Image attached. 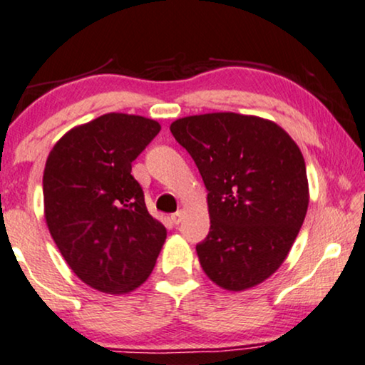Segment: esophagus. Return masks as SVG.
Listing matches in <instances>:
<instances>
[{
    "label": "esophagus",
    "mask_w": 365,
    "mask_h": 365,
    "mask_svg": "<svg viewBox=\"0 0 365 365\" xmlns=\"http://www.w3.org/2000/svg\"><path fill=\"white\" fill-rule=\"evenodd\" d=\"M182 216H184L182 211H176L174 215H171V221L174 225H179L182 221Z\"/></svg>",
    "instance_id": "34e87169"
}]
</instances>
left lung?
Instances as JSON below:
<instances>
[{
  "mask_svg": "<svg viewBox=\"0 0 365 365\" xmlns=\"http://www.w3.org/2000/svg\"><path fill=\"white\" fill-rule=\"evenodd\" d=\"M207 189L211 228L196 246L217 287L243 292L269 278L288 257L309 207L305 160L275 122L235 112L174 120Z\"/></svg>",
  "mask_w": 365,
  "mask_h": 365,
  "instance_id": "8db88e82",
  "label": "left lung"
}]
</instances>
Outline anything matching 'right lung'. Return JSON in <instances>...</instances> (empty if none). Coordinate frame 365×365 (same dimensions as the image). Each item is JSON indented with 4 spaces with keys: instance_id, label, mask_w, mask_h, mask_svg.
Instances as JSON below:
<instances>
[{
    "instance_id": "obj_1",
    "label": "right lung",
    "mask_w": 365,
    "mask_h": 365,
    "mask_svg": "<svg viewBox=\"0 0 365 365\" xmlns=\"http://www.w3.org/2000/svg\"><path fill=\"white\" fill-rule=\"evenodd\" d=\"M159 130L153 119L110 112L70 129L46 159V226L72 272L98 292L140 287L165 241L168 231L149 215L130 174Z\"/></svg>"
}]
</instances>
